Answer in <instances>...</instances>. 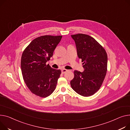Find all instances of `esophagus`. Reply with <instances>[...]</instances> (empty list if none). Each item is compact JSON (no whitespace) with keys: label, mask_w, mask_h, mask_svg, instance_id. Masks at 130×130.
Here are the masks:
<instances>
[{"label":"esophagus","mask_w":130,"mask_h":130,"mask_svg":"<svg viewBox=\"0 0 130 130\" xmlns=\"http://www.w3.org/2000/svg\"><path fill=\"white\" fill-rule=\"evenodd\" d=\"M67 72V70H66V69H62V73L63 74H64L66 72Z\"/></svg>","instance_id":"obj_1"}]
</instances>
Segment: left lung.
Returning <instances> with one entry per match:
<instances>
[{
	"label": "left lung",
	"mask_w": 130,
	"mask_h": 130,
	"mask_svg": "<svg viewBox=\"0 0 130 130\" xmlns=\"http://www.w3.org/2000/svg\"><path fill=\"white\" fill-rule=\"evenodd\" d=\"M71 37L84 68L83 72L74 71L71 87L81 96H90L100 89L104 80L107 71V54L96 40L87 34L78 33Z\"/></svg>",
	"instance_id": "left-lung-1"
}]
</instances>
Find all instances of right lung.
Instances as JSON below:
<instances>
[{
    "mask_svg": "<svg viewBox=\"0 0 130 130\" xmlns=\"http://www.w3.org/2000/svg\"><path fill=\"white\" fill-rule=\"evenodd\" d=\"M62 36H43L31 41L21 56V68L24 81L37 96L45 98L52 93L61 74L60 70L51 68L46 63Z\"/></svg>",
    "mask_w": 130,
    "mask_h": 130,
    "instance_id": "right-lung-1",
    "label": "right lung"
}]
</instances>
